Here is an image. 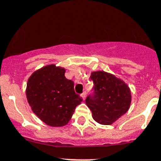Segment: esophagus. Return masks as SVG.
<instances>
[{
    "mask_svg": "<svg viewBox=\"0 0 161 161\" xmlns=\"http://www.w3.org/2000/svg\"><path fill=\"white\" fill-rule=\"evenodd\" d=\"M86 92H83L82 94H81V97H82V98L83 99V100L86 98Z\"/></svg>",
    "mask_w": 161,
    "mask_h": 161,
    "instance_id": "34e87169",
    "label": "esophagus"
}]
</instances>
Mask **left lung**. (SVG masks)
Masks as SVG:
<instances>
[{
  "label": "left lung",
  "mask_w": 161,
  "mask_h": 161,
  "mask_svg": "<svg viewBox=\"0 0 161 161\" xmlns=\"http://www.w3.org/2000/svg\"><path fill=\"white\" fill-rule=\"evenodd\" d=\"M94 93L86 98V106L95 121L111 125L124 115L131 104V91L128 85L110 73L103 70L91 74Z\"/></svg>",
  "instance_id": "1"
}]
</instances>
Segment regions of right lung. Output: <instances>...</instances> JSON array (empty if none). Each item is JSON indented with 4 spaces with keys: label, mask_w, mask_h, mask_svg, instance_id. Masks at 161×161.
Wrapping results in <instances>:
<instances>
[{
    "label": "right lung",
    "mask_w": 161,
    "mask_h": 161,
    "mask_svg": "<svg viewBox=\"0 0 161 161\" xmlns=\"http://www.w3.org/2000/svg\"><path fill=\"white\" fill-rule=\"evenodd\" d=\"M66 70L55 64L33 72L27 83L26 96L33 113L47 125L61 127L71 118L82 98L75 94Z\"/></svg>",
    "instance_id": "obj_1"
}]
</instances>
